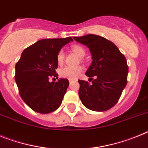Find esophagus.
<instances>
[{
	"label": "esophagus",
	"instance_id": "esophagus-1",
	"mask_svg": "<svg viewBox=\"0 0 148 148\" xmlns=\"http://www.w3.org/2000/svg\"><path fill=\"white\" fill-rule=\"evenodd\" d=\"M73 79H69V82H70V83H71L72 82H73Z\"/></svg>",
	"mask_w": 148,
	"mask_h": 148
}]
</instances>
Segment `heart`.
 Masks as SVG:
<instances>
[{
    "label": "heart",
    "instance_id": "heart-1",
    "mask_svg": "<svg viewBox=\"0 0 148 148\" xmlns=\"http://www.w3.org/2000/svg\"><path fill=\"white\" fill-rule=\"evenodd\" d=\"M72 49L78 56L82 58L85 56V50L82 47L78 45L73 46ZM64 51L60 50L57 55V61L59 65H61L64 62ZM82 72V66L80 65L78 66H66L61 69V75L64 78H69V79H75L78 78Z\"/></svg>",
    "mask_w": 148,
    "mask_h": 148
}]
</instances>
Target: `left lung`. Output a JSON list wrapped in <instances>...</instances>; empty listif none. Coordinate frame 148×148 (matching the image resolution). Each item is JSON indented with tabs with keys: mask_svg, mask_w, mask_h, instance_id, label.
Here are the masks:
<instances>
[{
	"mask_svg": "<svg viewBox=\"0 0 148 148\" xmlns=\"http://www.w3.org/2000/svg\"><path fill=\"white\" fill-rule=\"evenodd\" d=\"M73 39L87 46L92 56V61L86 72L92 83L78 80V95L82 104L97 112L110 109L119 101L127 82L125 56L113 42L99 35L90 34Z\"/></svg>",
	"mask_w": 148,
	"mask_h": 148,
	"instance_id": "left-lung-1",
	"label": "left lung"
}]
</instances>
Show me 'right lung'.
Masks as SVG:
<instances>
[{"label":"right lung","instance_id":"obj_1","mask_svg":"<svg viewBox=\"0 0 148 148\" xmlns=\"http://www.w3.org/2000/svg\"><path fill=\"white\" fill-rule=\"evenodd\" d=\"M70 41L71 37L41 39L26 48L15 65V82L21 97L37 113H52L62 102L69 81L60 78L49 82V79L58 78L57 55Z\"/></svg>","mask_w":148,"mask_h":148}]
</instances>
